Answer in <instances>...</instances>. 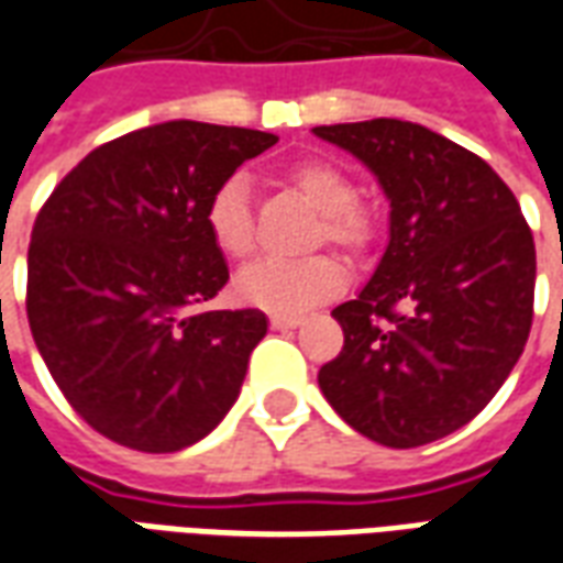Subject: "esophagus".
<instances>
[{
	"label": "esophagus",
	"mask_w": 563,
	"mask_h": 563,
	"mask_svg": "<svg viewBox=\"0 0 563 563\" xmlns=\"http://www.w3.org/2000/svg\"><path fill=\"white\" fill-rule=\"evenodd\" d=\"M305 319L295 313H271V329H298Z\"/></svg>",
	"instance_id": "34e87169"
}]
</instances>
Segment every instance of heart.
Instances as JSON below:
<instances>
[{"label": "heart", "mask_w": 563, "mask_h": 563, "mask_svg": "<svg viewBox=\"0 0 563 563\" xmlns=\"http://www.w3.org/2000/svg\"><path fill=\"white\" fill-rule=\"evenodd\" d=\"M286 180L295 192L322 210L317 238L343 246L350 253H362L374 241V217L355 201V184L346 174L322 159L295 162L286 172ZM205 229L210 241L225 258H246L256 244V225L250 208V180L246 174H229L208 198ZM346 271L329 253L307 258H262L238 271L234 292L241 301L271 313H301L329 301L341 292Z\"/></svg>", "instance_id": "obj_1"}]
</instances>
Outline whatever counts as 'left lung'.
Returning <instances> with one entry per match:
<instances>
[{
  "mask_svg": "<svg viewBox=\"0 0 563 563\" xmlns=\"http://www.w3.org/2000/svg\"><path fill=\"white\" fill-rule=\"evenodd\" d=\"M313 132L365 162L391 208L374 277L331 310L343 350L319 389L358 434L424 446L471 422L519 362L533 234L492 165L431 129L379 117Z\"/></svg>",
  "mask_w": 563,
  "mask_h": 563,
  "instance_id": "left-lung-1",
  "label": "left lung"
}]
</instances>
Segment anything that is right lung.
Returning <instances> with one entry per match:
<instances>
[{"mask_svg": "<svg viewBox=\"0 0 563 563\" xmlns=\"http://www.w3.org/2000/svg\"><path fill=\"white\" fill-rule=\"evenodd\" d=\"M274 144L271 132L196 120L139 129L84 156L38 210L32 338L66 401L120 446H192L238 401L268 319L201 310L229 280L205 208Z\"/></svg>", "mask_w": 563, "mask_h": 563, "instance_id": "right-lung-1", "label": "right lung"}]
</instances>
